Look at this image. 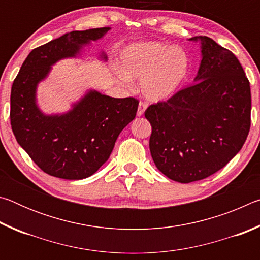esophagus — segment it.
<instances>
[{
	"mask_svg": "<svg viewBox=\"0 0 260 260\" xmlns=\"http://www.w3.org/2000/svg\"><path fill=\"white\" fill-rule=\"evenodd\" d=\"M148 107V104L146 102H141L139 103V108H138V116H142V114L144 113V111H146V109Z\"/></svg>",
	"mask_w": 260,
	"mask_h": 260,
	"instance_id": "34e87169",
	"label": "esophagus"
}]
</instances>
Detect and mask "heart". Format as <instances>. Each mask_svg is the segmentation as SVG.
<instances>
[{
  "instance_id": "heart-1",
  "label": "heart",
  "mask_w": 260,
  "mask_h": 260,
  "mask_svg": "<svg viewBox=\"0 0 260 260\" xmlns=\"http://www.w3.org/2000/svg\"><path fill=\"white\" fill-rule=\"evenodd\" d=\"M118 79L128 85L131 79H140L141 91L151 101L167 100L187 80L190 59L180 46L150 41L134 43L120 55Z\"/></svg>"
}]
</instances>
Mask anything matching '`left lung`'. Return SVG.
Returning a JSON list of instances; mask_svg holds the SVG:
<instances>
[{
	"label": "left lung",
	"mask_w": 260,
	"mask_h": 260,
	"mask_svg": "<svg viewBox=\"0 0 260 260\" xmlns=\"http://www.w3.org/2000/svg\"><path fill=\"white\" fill-rule=\"evenodd\" d=\"M202 61L195 82L144 112L157 169L181 183L218 172L243 147L251 125L250 82L239 59L211 38L195 37Z\"/></svg>",
	"instance_id": "left-lung-1"
}]
</instances>
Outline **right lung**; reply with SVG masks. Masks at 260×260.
<instances>
[{
  "mask_svg": "<svg viewBox=\"0 0 260 260\" xmlns=\"http://www.w3.org/2000/svg\"><path fill=\"white\" fill-rule=\"evenodd\" d=\"M109 29L73 30L35 48L12 83L10 122L15 138L51 177L81 180L93 175L108 160L120 132L135 118L138 99H114L98 91H90L63 116H45L35 105V88L50 65L74 56L82 45Z\"/></svg>",
  "mask_w": 260,
  "mask_h": 260,
  "instance_id": "1",
  "label": "right lung"
}]
</instances>
